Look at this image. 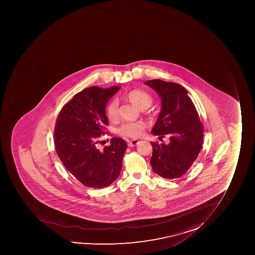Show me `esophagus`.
Wrapping results in <instances>:
<instances>
[{
	"label": "esophagus",
	"mask_w": 255,
	"mask_h": 255,
	"mask_svg": "<svg viewBox=\"0 0 255 255\" xmlns=\"http://www.w3.org/2000/svg\"><path fill=\"white\" fill-rule=\"evenodd\" d=\"M139 139H132V140H129L128 142V145L129 147L136 146L137 144H139Z\"/></svg>",
	"instance_id": "1"
}]
</instances>
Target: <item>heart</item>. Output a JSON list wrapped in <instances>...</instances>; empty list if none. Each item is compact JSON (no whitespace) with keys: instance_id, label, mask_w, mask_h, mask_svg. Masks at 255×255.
<instances>
[{"instance_id":"b5f03b06","label":"heart","mask_w":255,"mask_h":255,"mask_svg":"<svg viewBox=\"0 0 255 255\" xmlns=\"http://www.w3.org/2000/svg\"><path fill=\"white\" fill-rule=\"evenodd\" d=\"M126 97L129 99L131 103L134 104L140 110H145L151 106L152 97L149 94L139 90H134L129 91L126 95ZM106 116L109 121H116L119 117V104L116 100L109 103L106 108ZM145 127V124L143 121H135V122H128L125 123L119 128V134L123 136L136 138L141 135L142 132Z\"/></svg>"}]
</instances>
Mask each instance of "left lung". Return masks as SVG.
Masks as SVG:
<instances>
[{
	"mask_svg": "<svg viewBox=\"0 0 255 255\" xmlns=\"http://www.w3.org/2000/svg\"><path fill=\"white\" fill-rule=\"evenodd\" d=\"M161 99V111L152 133L166 134L169 144L152 143L150 165L165 179L184 175L199 155L204 139V127L194 103L184 86L161 80L145 81ZM163 138V136H160Z\"/></svg>",
	"mask_w": 255,
	"mask_h": 255,
	"instance_id": "obj_1",
	"label": "left lung"
}]
</instances>
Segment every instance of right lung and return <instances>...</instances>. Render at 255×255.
Returning a JSON list of instances; mask_svg holds the SVG:
<instances>
[{"mask_svg": "<svg viewBox=\"0 0 255 255\" xmlns=\"http://www.w3.org/2000/svg\"><path fill=\"white\" fill-rule=\"evenodd\" d=\"M119 90L117 86L86 88L62 107L56 120V153L66 169L86 187L109 186L121 174L126 142L115 137L103 150L97 147L99 138L109 126L106 105Z\"/></svg>", "mask_w": 255, "mask_h": 255, "instance_id": "obj_1", "label": "right lung"}]
</instances>
